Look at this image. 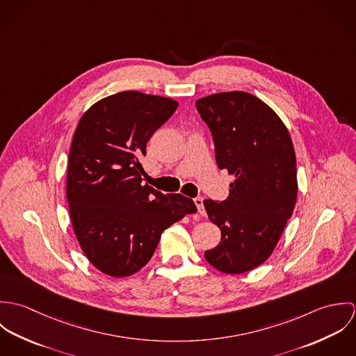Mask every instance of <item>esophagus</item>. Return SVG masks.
Here are the masks:
<instances>
[{
	"label": "esophagus",
	"mask_w": 356,
	"mask_h": 356,
	"mask_svg": "<svg viewBox=\"0 0 356 356\" xmlns=\"http://www.w3.org/2000/svg\"><path fill=\"white\" fill-rule=\"evenodd\" d=\"M195 204H196V207H197V211H199V213L204 216L205 215V209H204V204H203V197H196L195 199Z\"/></svg>",
	"instance_id": "1"
}]
</instances>
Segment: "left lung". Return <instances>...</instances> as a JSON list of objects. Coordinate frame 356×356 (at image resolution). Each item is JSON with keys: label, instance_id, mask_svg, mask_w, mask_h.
Instances as JSON below:
<instances>
[{"label": "left lung", "instance_id": "obj_1", "mask_svg": "<svg viewBox=\"0 0 356 356\" xmlns=\"http://www.w3.org/2000/svg\"><path fill=\"white\" fill-rule=\"evenodd\" d=\"M211 130L220 170L234 177L225 202L204 200L220 243L205 251L216 270L241 274L273 254L298 199L296 156L288 129L264 102L245 92L196 102Z\"/></svg>", "mask_w": 356, "mask_h": 356}]
</instances>
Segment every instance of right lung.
I'll return each mask as SVG.
<instances>
[{"mask_svg": "<svg viewBox=\"0 0 356 356\" xmlns=\"http://www.w3.org/2000/svg\"><path fill=\"white\" fill-rule=\"evenodd\" d=\"M177 106L127 90L93 104L76 126L67 170L70 218L83 254L106 275L141 270L161 233L197 211L192 199L143 184L147 143Z\"/></svg>", "mask_w": 356, "mask_h": 356, "instance_id": "1", "label": "right lung"}]
</instances>
